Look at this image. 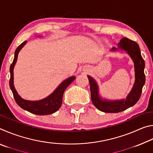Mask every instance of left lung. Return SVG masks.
I'll list each match as a JSON object with an SVG mask.
<instances>
[{"mask_svg": "<svg viewBox=\"0 0 153 153\" xmlns=\"http://www.w3.org/2000/svg\"><path fill=\"white\" fill-rule=\"evenodd\" d=\"M120 48L123 49L128 53L131 59H133L135 67L136 80L133 88L131 92L127 97L126 99L117 100V101H107L100 99L98 95V86L94 79L90 76H88L89 79L90 93H91V100L96 107L98 110L105 113H119L132 107L138 101L142 91V87L145 84V75L144 69L145 63L143 58L142 57L139 45L135 41L124 37L121 40L119 44ZM115 51V47L112 48Z\"/></svg>", "mask_w": 153, "mask_h": 153, "instance_id": "left-lung-1", "label": "left lung"}]
</instances>
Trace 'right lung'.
<instances>
[{"mask_svg": "<svg viewBox=\"0 0 153 153\" xmlns=\"http://www.w3.org/2000/svg\"><path fill=\"white\" fill-rule=\"evenodd\" d=\"M25 43H26V41L21 44L15 50L13 61L10 66V73H11V77L9 79L10 88H11L13 94L15 102L23 109L38 115H50V114L56 112L61 107L65 90L67 86L74 81L76 77L72 76L65 80L59 85L55 91L45 99L38 100V101H30V100L23 99L19 97L16 90L15 89L13 85V68L15 63H16L18 53Z\"/></svg>", "mask_w": 153, "mask_h": 153, "instance_id": "obj_1", "label": "right lung"}]
</instances>
